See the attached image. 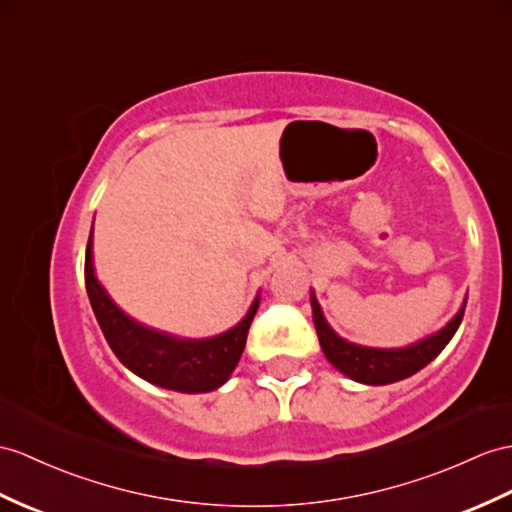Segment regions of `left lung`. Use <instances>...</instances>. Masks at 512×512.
Instances as JSON below:
<instances>
[{
	"label": "left lung",
	"instance_id": "left-lung-1",
	"mask_svg": "<svg viewBox=\"0 0 512 512\" xmlns=\"http://www.w3.org/2000/svg\"><path fill=\"white\" fill-rule=\"evenodd\" d=\"M310 306H313V321L319 345L330 363L354 382L382 386L415 376L419 369L430 365L445 350V345L452 341L460 321H463L467 297L463 299V306L458 308V313L439 332L423 336V339L404 347H367L350 343L330 328V323L323 317L315 291H310Z\"/></svg>",
	"mask_w": 512,
	"mask_h": 512
}]
</instances>
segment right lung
I'll use <instances>...</instances> for the list:
<instances>
[{
	"label": "right lung",
	"mask_w": 512,
	"mask_h": 512,
	"mask_svg": "<svg viewBox=\"0 0 512 512\" xmlns=\"http://www.w3.org/2000/svg\"><path fill=\"white\" fill-rule=\"evenodd\" d=\"M84 280L95 319L121 365L149 384L178 393H210L230 380L245 350L249 323L260 304L258 293L247 315L234 328L206 339H186V336L149 328L123 313L97 280L93 228L86 245Z\"/></svg>",
	"instance_id": "add662e5"
}]
</instances>
